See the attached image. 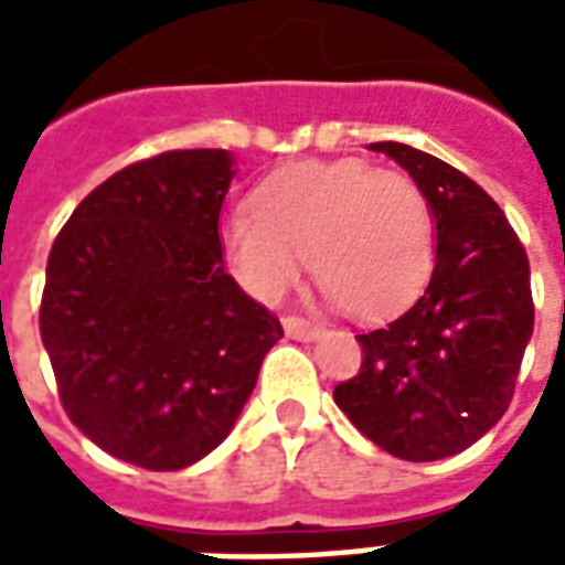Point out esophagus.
<instances>
[{
    "label": "esophagus",
    "mask_w": 565,
    "mask_h": 565,
    "mask_svg": "<svg viewBox=\"0 0 565 565\" xmlns=\"http://www.w3.org/2000/svg\"><path fill=\"white\" fill-rule=\"evenodd\" d=\"M281 323H284V332H287L290 339H299V342H311V339H318V323H311V320L290 315V318H284Z\"/></svg>",
    "instance_id": "1"
}]
</instances>
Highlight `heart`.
<instances>
[{"instance_id": "obj_1", "label": "heart", "mask_w": 565, "mask_h": 565, "mask_svg": "<svg viewBox=\"0 0 565 565\" xmlns=\"http://www.w3.org/2000/svg\"><path fill=\"white\" fill-rule=\"evenodd\" d=\"M250 209L223 221L221 250L263 306H278L311 263L330 302L363 320L387 318L424 290L436 263L424 190L363 160L278 169L254 190Z\"/></svg>"}]
</instances>
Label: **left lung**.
I'll return each mask as SVG.
<instances>
[{"instance_id": "obj_1", "label": "left lung", "mask_w": 565, "mask_h": 565, "mask_svg": "<svg viewBox=\"0 0 565 565\" xmlns=\"http://www.w3.org/2000/svg\"><path fill=\"white\" fill-rule=\"evenodd\" d=\"M412 174L436 221V263L415 306L356 335L360 375L332 399L393 457L412 462L460 454L505 415L533 335L530 259L472 178L433 153L375 141Z\"/></svg>"}]
</instances>
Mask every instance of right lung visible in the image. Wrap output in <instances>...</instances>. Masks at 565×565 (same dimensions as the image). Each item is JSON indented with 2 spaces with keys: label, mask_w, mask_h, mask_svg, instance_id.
<instances>
[{
  "label": "right lung",
  "mask_w": 565,
  "mask_h": 565,
  "mask_svg": "<svg viewBox=\"0 0 565 565\" xmlns=\"http://www.w3.org/2000/svg\"><path fill=\"white\" fill-rule=\"evenodd\" d=\"M233 178L230 150L132 162L72 211L47 257L39 327L63 408L150 472L230 436L284 335L226 275L217 221Z\"/></svg>",
  "instance_id": "right-lung-1"
}]
</instances>
